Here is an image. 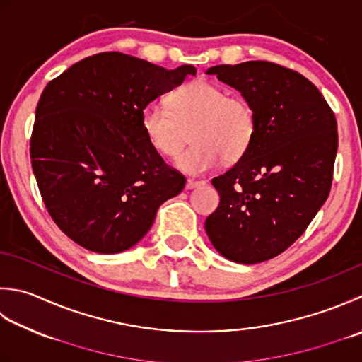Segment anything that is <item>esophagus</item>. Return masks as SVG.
I'll list each match as a JSON object with an SVG mask.
<instances>
[{
  "instance_id": "obj_1",
  "label": "esophagus",
  "mask_w": 362,
  "mask_h": 362,
  "mask_svg": "<svg viewBox=\"0 0 362 362\" xmlns=\"http://www.w3.org/2000/svg\"><path fill=\"white\" fill-rule=\"evenodd\" d=\"M202 185H205L204 180H194V179H188L187 180V189H193V188L202 187Z\"/></svg>"
}]
</instances>
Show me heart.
Returning a JSON list of instances; mask_svg holds the SVG:
<instances>
[{"label": "heart", "instance_id": "b5f03b06", "mask_svg": "<svg viewBox=\"0 0 362 362\" xmlns=\"http://www.w3.org/2000/svg\"><path fill=\"white\" fill-rule=\"evenodd\" d=\"M169 110L148 103L141 111V129L161 157L173 158L182 151L191 130L194 146L179 155L180 171L201 175L223 161H238L250 151L257 133L251 103L207 80L191 81L168 97Z\"/></svg>", "mask_w": 362, "mask_h": 362}]
</instances>
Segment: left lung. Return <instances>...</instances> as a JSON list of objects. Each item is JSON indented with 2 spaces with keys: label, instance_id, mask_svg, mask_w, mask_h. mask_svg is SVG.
I'll return each mask as SVG.
<instances>
[{
  "label": "left lung",
  "instance_id": "1",
  "mask_svg": "<svg viewBox=\"0 0 362 362\" xmlns=\"http://www.w3.org/2000/svg\"><path fill=\"white\" fill-rule=\"evenodd\" d=\"M207 74L242 92L257 133L245 157L211 179L219 205L205 232L226 259L259 264L284 252L328 199L337 122L322 92L279 64L247 61Z\"/></svg>",
  "mask_w": 362,
  "mask_h": 362
}]
</instances>
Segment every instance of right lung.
<instances>
[{
  "label": "right lung",
  "instance_id": "obj_1",
  "mask_svg": "<svg viewBox=\"0 0 362 362\" xmlns=\"http://www.w3.org/2000/svg\"><path fill=\"white\" fill-rule=\"evenodd\" d=\"M187 75L196 69L168 70L110 52L45 86L30 143L33 173L49 216L75 243L98 254L129 250L185 187L148 144L141 111Z\"/></svg>",
  "mask_w": 362,
  "mask_h": 362
}]
</instances>
